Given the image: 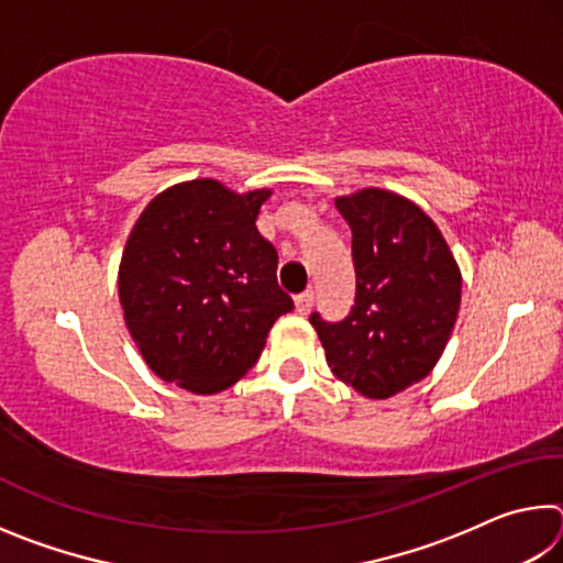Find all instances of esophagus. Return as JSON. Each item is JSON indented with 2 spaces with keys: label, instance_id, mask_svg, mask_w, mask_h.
I'll return each mask as SVG.
<instances>
[{
  "label": "esophagus",
  "instance_id": "1",
  "mask_svg": "<svg viewBox=\"0 0 563 563\" xmlns=\"http://www.w3.org/2000/svg\"><path fill=\"white\" fill-rule=\"evenodd\" d=\"M312 305H316V292L312 290H305L298 295V298H295V310H298L300 316H308V312L312 310Z\"/></svg>",
  "mask_w": 563,
  "mask_h": 563
}]
</instances>
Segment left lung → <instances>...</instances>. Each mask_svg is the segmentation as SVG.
Masks as SVG:
<instances>
[{
    "instance_id": "obj_1",
    "label": "left lung",
    "mask_w": 563,
    "mask_h": 563,
    "mask_svg": "<svg viewBox=\"0 0 563 563\" xmlns=\"http://www.w3.org/2000/svg\"><path fill=\"white\" fill-rule=\"evenodd\" d=\"M352 231L355 305L342 322H310L338 379L387 399L432 373L462 302V273L437 223L385 188L338 196Z\"/></svg>"
}]
</instances>
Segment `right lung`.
<instances>
[{"label": "right lung", "instance_id": "obj_1", "mask_svg": "<svg viewBox=\"0 0 563 563\" xmlns=\"http://www.w3.org/2000/svg\"><path fill=\"white\" fill-rule=\"evenodd\" d=\"M271 188L238 194L216 178L176 184L133 223L119 265L129 335L151 373L196 395L235 385L292 310L278 253L255 228Z\"/></svg>", "mask_w": 563, "mask_h": 563}]
</instances>
